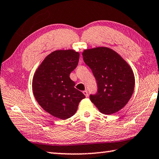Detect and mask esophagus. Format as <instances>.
<instances>
[{
  "label": "esophagus",
  "mask_w": 159,
  "mask_h": 159,
  "mask_svg": "<svg viewBox=\"0 0 159 159\" xmlns=\"http://www.w3.org/2000/svg\"><path fill=\"white\" fill-rule=\"evenodd\" d=\"M83 93H84V95H85V96H86V97H88V96H89V93H88V91H87V90H85V91H83Z\"/></svg>",
  "instance_id": "1"
}]
</instances>
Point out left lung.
Here are the masks:
<instances>
[{
    "label": "left lung",
    "instance_id": "1",
    "mask_svg": "<svg viewBox=\"0 0 159 159\" xmlns=\"http://www.w3.org/2000/svg\"><path fill=\"white\" fill-rule=\"evenodd\" d=\"M84 63L96 80L97 92L90 100L100 112L112 115L123 108L131 98L135 77L130 67L116 52L107 47L84 50Z\"/></svg>",
    "mask_w": 159,
    "mask_h": 159
}]
</instances>
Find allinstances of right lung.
<instances>
[{
  "label": "right lung",
  "instance_id": "right-lung-1",
  "mask_svg": "<svg viewBox=\"0 0 159 159\" xmlns=\"http://www.w3.org/2000/svg\"><path fill=\"white\" fill-rule=\"evenodd\" d=\"M80 54L74 50H57L44 58L33 79V91L43 109L61 119L73 116L85 98L75 88L70 74L78 65Z\"/></svg>",
  "mask_w": 159,
  "mask_h": 159
}]
</instances>
